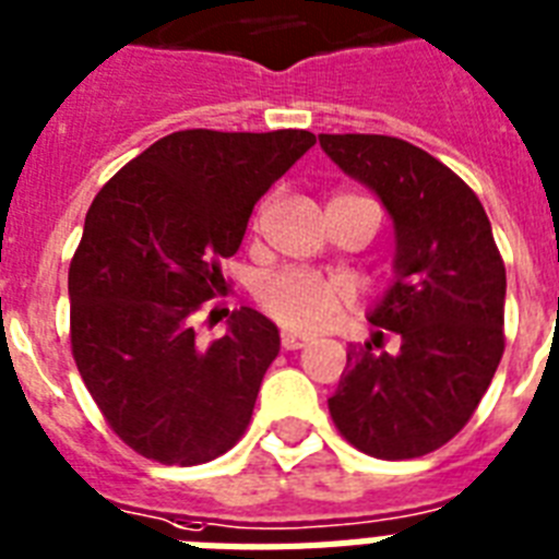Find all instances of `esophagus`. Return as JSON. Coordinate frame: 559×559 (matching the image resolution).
<instances>
[{
	"instance_id": "34e87169",
	"label": "esophagus",
	"mask_w": 559,
	"mask_h": 559,
	"mask_svg": "<svg viewBox=\"0 0 559 559\" xmlns=\"http://www.w3.org/2000/svg\"><path fill=\"white\" fill-rule=\"evenodd\" d=\"M280 345H283L285 352H297V348H306L308 336L297 334V331H283L280 334Z\"/></svg>"
}]
</instances>
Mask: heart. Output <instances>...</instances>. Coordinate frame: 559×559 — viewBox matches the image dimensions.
Listing matches in <instances>:
<instances>
[{
  "mask_svg": "<svg viewBox=\"0 0 559 559\" xmlns=\"http://www.w3.org/2000/svg\"><path fill=\"white\" fill-rule=\"evenodd\" d=\"M262 311L294 331H320L354 306V285L343 276L288 269L257 288Z\"/></svg>",
  "mask_w": 559,
  "mask_h": 559,
  "instance_id": "1",
  "label": "heart"
}]
</instances>
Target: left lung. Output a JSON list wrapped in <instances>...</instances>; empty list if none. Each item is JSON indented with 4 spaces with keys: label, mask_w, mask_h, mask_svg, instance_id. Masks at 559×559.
I'll list each match as a JSON object with an SVG mask.
<instances>
[{
    "label": "left lung",
    "mask_w": 559,
    "mask_h": 559,
    "mask_svg": "<svg viewBox=\"0 0 559 559\" xmlns=\"http://www.w3.org/2000/svg\"><path fill=\"white\" fill-rule=\"evenodd\" d=\"M320 145L380 197L396 234V280L368 320L394 331L400 348L354 345L329 400L331 419L377 460L431 454L472 419L506 348V265L486 207L412 142L320 133Z\"/></svg>",
    "instance_id": "obj_1"
}]
</instances>
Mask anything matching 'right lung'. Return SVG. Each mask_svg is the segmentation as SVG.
<instances>
[{
    "mask_svg": "<svg viewBox=\"0 0 559 559\" xmlns=\"http://www.w3.org/2000/svg\"><path fill=\"white\" fill-rule=\"evenodd\" d=\"M317 142L311 131H177L96 193L68 271L71 352L114 435L163 465L216 460L246 435L280 331L253 308L197 345L193 317L225 294L262 193Z\"/></svg>",
    "mask_w": 559,
    "mask_h": 559,
    "instance_id": "right-lung-1",
    "label": "right lung"
}]
</instances>
